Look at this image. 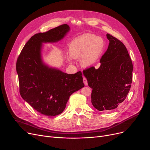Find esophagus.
<instances>
[{"instance_id":"1","label":"esophagus","mask_w":150,"mask_h":150,"mask_svg":"<svg viewBox=\"0 0 150 150\" xmlns=\"http://www.w3.org/2000/svg\"><path fill=\"white\" fill-rule=\"evenodd\" d=\"M83 83L85 86L88 85V81H87V80H86V78H83Z\"/></svg>"}]
</instances>
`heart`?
Segmentation results:
<instances>
[{
  "label": "heart",
  "mask_w": 150,
  "mask_h": 150,
  "mask_svg": "<svg viewBox=\"0 0 150 150\" xmlns=\"http://www.w3.org/2000/svg\"><path fill=\"white\" fill-rule=\"evenodd\" d=\"M105 47V43L103 38L93 34L86 33L70 42L68 47L69 54L72 58H81V65L83 67L88 68L97 62Z\"/></svg>",
  "instance_id": "heart-1"
}]
</instances>
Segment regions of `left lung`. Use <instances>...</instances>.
<instances>
[{
	"mask_svg": "<svg viewBox=\"0 0 150 150\" xmlns=\"http://www.w3.org/2000/svg\"><path fill=\"white\" fill-rule=\"evenodd\" d=\"M109 44L100 59V66L83 70V75L92 88L91 102L100 111L117 108L130 90L133 66L128 52L119 39L107 34Z\"/></svg>",
	"mask_w": 150,
	"mask_h": 150,
	"instance_id": "1",
	"label": "left lung"
}]
</instances>
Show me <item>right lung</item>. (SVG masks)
<instances>
[{"label":"right lung","mask_w":150,"mask_h":150,"mask_svg":"<svg viewBox=\"0 0 150 150\" xmlns=\"http://www.w3.org/2000/svg\"><path fill=\"white\" fill-rule=\"evenodd\" d=\"M70 27L63 24L31 37L22 49L16 62L22 98L36 111L55 116L64 111L72 94L84 86L82 73L67 74L45 64L41 56L42 43L57 42Z\"/></svg>","instance_id":"1"}]
</instances>
